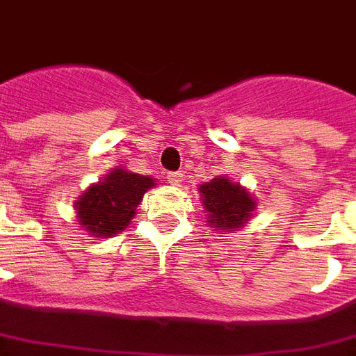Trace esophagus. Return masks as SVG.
Masks as SVG:
<instances>
[{
    "instance_id": "1",
    "label": "esophagus",
    "mask_w": 356,
    "mask_h": 356,
    "mask_svg": "<svg viewBox=\"0 0 356 356\" xmlns=\"http://www.w3.org/2000/svg\"><path fill=\"white\" fill-rule=\"evenodd\" d=\"M166 179H168L170 184H179L183 181V173L181 172H168L166 173Z\"/></svg>"
}]
</instances>
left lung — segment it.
<instances>
[{
  "instance_id": "obj_1",
  "label": "left lung",
  "mask_w": 356,
  "mask_h": 356,
  "mask_svg": "<svg viewBox=\"0 0 356 356\" xmlns=\"http://www.w3.org/2000/svg\"><path fill=\"white\" fill-rule=\"evenodd\" d=\"M199 192L202 193V204L208 211V222L211 228L234 234L241 228L255 208L253 197L238 184L229 183L226 177H215L211 183H204Z\"/></svg>"
}]
</instances>
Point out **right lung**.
Returning a JSON list of instances; mask_svg holds the SVG:
<instances>
[{"label":"right lung","instance_id":"1","mask_svg":"<svg viewBox=\"0 0 356 356\" xmlns=\"http://www.w3.org/2000/svg\"><path fill=\"white\" fill-rule=\"evenodd\" d=\"M155 181L137 173L113 170L103 183L94 184L76 202L77 217L95 237H108L127 228L137 204Z\"/></svg>","mask_w":356,"mask_h":356}]
</instances>
